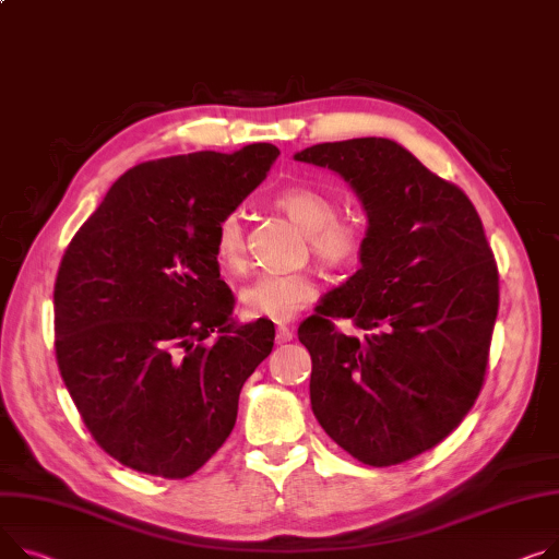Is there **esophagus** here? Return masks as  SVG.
Instances as JSON below:
<instances>
[{
  "label": "esophagus",
  "instance_id": "34e87169",
  "mask_svg": "<svg viewBox=\"0 0 559 559\" xmlns=\"http://www.w3.org/2000/svg\"><path fill=\"white\" fill-rule=\"evenodd\" d=\"M292 330L289 328H285V325H278L276 328V344H287V342H292Z\"/></svg>",
  "mask_w": 559,
  "mask_h": 559
}]
</instances>
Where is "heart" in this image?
<instances>
[{
	"instance_id": "b5f03b06",
	"label": "heart",
	"mask_w": 559,
	"mask_h": 559,
	"mask_svg": "<svg viewBox=\"0 0 559 559\" xmlns=\"http://www.w3.org/2000/svg\"><path fill=\"white\" fill-rule=\"evenodd\" d=\"M274 204L308 234L312 253L328 267L350 265L364 247V231L355 219L340 217V204L332 195L294 186L276 195ZM215 255L222 267L236 270L245 258V234L238 213H227L215 227ZM317 296V285L306 274H263L242 292V310L253 319L276 323L289 321Z\"/></svg>"
}]
</instances>
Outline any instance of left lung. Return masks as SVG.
Returning <instances> with one entry per match:
<instances>
[{"label": "left lung", "mask_w": 559, "mask_h": 559, "mask_svg": "<svg viewBox=\"0 0 559 559\" xmlns=\"http://www.w3.org/2000/svg\"><path fill=\"white\" fill-rule=\"evenodd\" d=\"M294 159L342 175L368 217L361 267L299 325L312 412L364 465L404 463L448 438L483 386L499 310L492 249L459 186L391 139L317 143ZM332 318L369 334L348 338Z\"/></svg>", "instance_id": "obj_1"}]
</instances>
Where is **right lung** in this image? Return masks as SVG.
Listing matches in <instances>:
<instances>
[{
    "label": "right lung",
    "instance_id": "add662e5",
    "mask_svg": "<svg viewBox=\"0 0 559 559\" xmlns=\"http://www.w3.org/2000/svg\"><path fill=\"white\" fill-rule=\"evenodd\" d=\"M278 155L251 143L139 164L62 255L60 376L94 440L126 467L164 478L198 472L229 438L240 389L272 353V321L231 317L215 227Z\"/></svg>",
    "mask_w": 559,
    "mask_h": 559
}]
</instances>
